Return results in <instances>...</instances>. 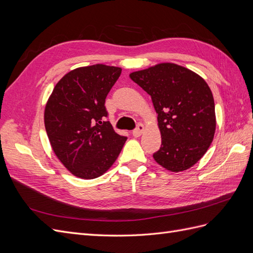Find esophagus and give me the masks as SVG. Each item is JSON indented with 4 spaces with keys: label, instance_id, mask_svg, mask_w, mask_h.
I'll list each match as a JSON object with an SVG mask.
<instances>
[{
    "label": "esophagus",
    "instance_id": "34e87169",
    "mask_svg": "<svg viewBox=\"0 0 253 253\" xmlns=\"http://www.w3.org/2000/svg\"><path fill=\"white\" fill-rule=\"evenodd\" d=\"M144 129V126L142 124H138L137 125V127L133 131V136L134 137H139Z\"/></svg>",
    "mask_w": 253,
    "mask_h": 253
}]
</instances>
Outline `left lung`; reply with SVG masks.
Masks as SVG:
<instances>
[{
	"instance_id": "8db88e82",
	"label": "left lung",
	"mask_w": 253,
	"mask_h": 253,
	"mask_svg": "<svg viewBox=\"0 0 253 253\" xmlns=\"http://www.w3.org/2000/svg\"><path fill=\"white\" fill-rule=\"evenodd\" d=\"M151 96L162 135L155 162L171 172L188 170L209 149L216 127L212 91L200 75L174 63L129 74Z\"/></svg>"
}]
</instances>
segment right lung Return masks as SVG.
<instances>
[{
	"instance_id": "right-lung-1",
	"label": "right lung",
	"mask_w": 253,
	"mask_h": 253,
	"mask_svg": "<svg viewBox=\"0 0 253 253\" xmlns=\"http://www.w3.org/2000/svg\"><path fill=\"white\" fill-rule=\"evenodd\" d=\"M121 68L104 64L78 67L53 87L44 111L53 153L73 175L94 179L104 174L126 141L114 131L104 106Z\"/></svg>"
}]
</instances>
